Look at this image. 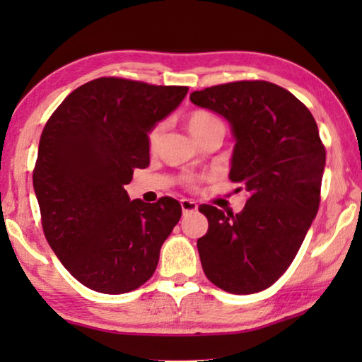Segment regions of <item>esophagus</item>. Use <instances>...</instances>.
I'll list each match as a JSON object with an SVG mask.
<instances>
[{
    "instance_id": "obj_1",
    "label": "esophagus",
    "mask_w": 362,
    "mask_h": 362,
    "mask_svg": "<svg viewBox=\"0 0 362 362\" xmlns=\"http://www.w3.org/2000/svg\"><path fill=\"white\" fill-rule=\"evenodd\" d=\"M180 206H182L183 216H185V214L198 211V204H196L194 201H192V199H182V201H180Z\"/></svg>"
}]
</instances>
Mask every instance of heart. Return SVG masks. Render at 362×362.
<instances>
[{"mask_svg": "<svg viewBox=\"0 0 362 362\" xmlns=\"http://www.w3.org/2000/svg\"><path fill=\"white\" fill-rule=\"evenodd\" d=\"M187 126H188L189 134H192L196 140L206 136L207 132L223 131L222 119H220L217 115L207 112V110H194V112L189 113L187 119ZM159 137H161V127H155L150 134L151 148H155Z\"/></svg>", "mask_w": 362, "mask_h": 362, "instance_id": "obj_1", "label": "heart"}]
</instances>
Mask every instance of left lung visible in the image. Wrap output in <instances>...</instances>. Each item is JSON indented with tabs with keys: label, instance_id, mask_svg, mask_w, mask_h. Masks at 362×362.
<instances>
[{
	"label": "left lung",
	"instance_id": "obj_1",
	"mask_svg": "<svg viewBox=\"0 0 362 362\" xmlns=\"http://www.w3.org/2000/svg\"><path fill=\"white\" fill-rule=\"evenodd\" d=\"M189 100L230 122V180L249 192L244 209L203 204L198 240L207 279L230 293H255L283 276L313 222L326 150L310 110L279 86L236 81L194 90Z\"/></svg>",
	"mask_w": 362,
	"mask_h": 362
}]
</instances>
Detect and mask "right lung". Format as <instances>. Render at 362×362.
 <instances>
[{
  "label": "right lung",
  "instance_id": "1",
  "mask_svg": "<svg viewBox=\"0 0 362 362\" xmlns=\"http://www.w3.org/2000/svg\"><path fill=\"white\" fill-rule=\"evenodd\" d=\"M187 93L185 86L99 78L73 90L46 122L33 170L42 230L89 289L131 292L155 273L180 203L131 201L124 185L134 169L148 166V134Z\"/></svg>",
  "mask_w": 362,
  "mask_h": 362
}]
</instances>
